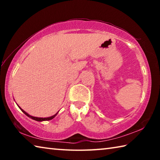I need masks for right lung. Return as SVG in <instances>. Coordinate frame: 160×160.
I'll use <instances>...</instances> for the list:
<instances>
[{
    "label": "right lung",
    "instance_id": "right-lung-1",
    "mask_svg": "<svg viewBox=\"0 0 160 160\" xmlns=\"http://www.w3.org/2000/svg\"><path fill=\"white\" fill-rule=\"evenodd\" d=\"M20 109H21L22 112L24 113H25V115H27L28 116H29V117H30L32 119H34V120H35V121H49V120H51V119H52V118H53L54 117H55V116H56V114H57V113H56L55 115H53V116H51V117H48V118H38V117H34V116H30V115H29L28 113L25 112V111L22 109L21 108H20Z\"/></svg>",
    "mask_w": 160,
    "mask_h": 160
}]
</instances>
